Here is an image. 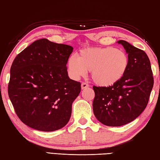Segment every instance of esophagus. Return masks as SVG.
I'll return each mask as SVG.
<instances>
[{
	"label": "esophagus",
	"instance_id": "esophagus-1",
	"mask_svg": "<svg viewBox=\"0 0 160 160\" xmlns=\"http://www.w3.org/2000/svg\"><path fill=\"white\" fill-rule=\"evenodd\" d=\"M88 87H89V85L88 84V83H86L83 82V83H81V89H82V90L86 89V88H88Z\"/></svg>",
	"mask_w": 160,
	"mask_h": 160
}]
</instances>
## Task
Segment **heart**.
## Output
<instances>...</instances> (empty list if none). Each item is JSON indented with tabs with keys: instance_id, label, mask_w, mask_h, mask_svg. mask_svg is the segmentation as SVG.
I'll use <instances>...</instances> for the list:
<instances>
[{
	"instance_id": "heart-1",
	"label": "heart",
	"mask_w": 160,
	"mask_h": 160,
	"mask_svg": "<svg viewBox=\"0 0 160 160\" xmlns=\"http://www.w3.org/2000/svg\"><path fill=\"white\" fill-rule=\"evenodd\" d=\"M129 66V58L124 51L112 47L86 48L78 57L71 56L68 61V70L75 79L90 72L92 81L101 87H109L124 76Z\"/></svg>"
}]
</instances>
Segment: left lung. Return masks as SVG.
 Here are the masks:
<instances>
[{
  "instance_id": "left-lung-1",
  "label": "left lung",
  "mask_w": 160,
  "mask_h": 160,
  "mask_svg": "<svg viewBox=\"0 0 160 160\" xmlns=\"http://www.w3.org/2000/svg\"><path fill=\"white\" fill-rule=\"evenodd\" d=\"M128 54L129 66L118 82L109 87L93 86V112L103 124L121 126L139 117L147 106L154 83L151 62L144 51L120 40Z\"/></svg>"
}]
</instances>
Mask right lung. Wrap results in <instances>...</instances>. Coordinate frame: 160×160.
<instances>
[{
  "instance_id": "add662e5",
  "label": "right lung",
  "mask_w": 160,
  "mask_h": 160,
  "mask_svg": "<svg viewBox=\"0 0 160 160\" xmlns=\"http://www.w3.org/2000/svg\"><path fill=\"white\" fill-rule=\"evenodd\" d=\"M73 48L41 38L14 58L8 94L25 125L41 131L61 129L69 122L81 83L70 79L66 64Z\"/></svg>"
}]
</instances>
